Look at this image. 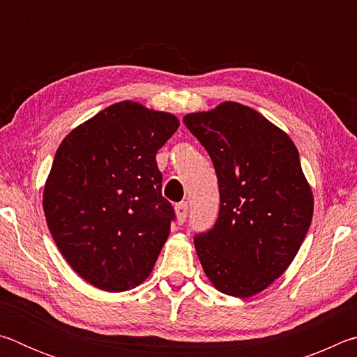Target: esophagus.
I'll use <instances>...</instances> for the list:
<instances>
[{
	"label": "esophagus",
	"mask_w": 357,
	"mask_h": 357,
	"mask_svg": "<svg viewBox=\"0 0 357 357\" xmlns=\"http://www.w3.org/2000/svg\"><path fill=\"white\" fill-rule=\"evenodd\" d=\"M187 209H189V206H187L185 202H181V203L176 204V206H174V211H176V219H178L179 225H183V223L187 219Z\"/></svg>",
	"instance_id": "1"
}]
</instances>
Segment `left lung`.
Here are the masks:
<instances>
[{"mask_svg": "<svg viewBox=\"0 0 357 357\" xmlns=\"http://www.w3.org/2000/svg\"><path fill=\"white\" fill-rule=\"evenodd\" d=\"M213 160L219 215L193 238L204 274L219 291L249 298L285 273L313 215L299 153L285 132L250 107L223 102L184 116Z\"/></svg>", "mask_w": 357, "mask_h": 357, "instance_id": "1", "label": "left lung"}]
</instances>
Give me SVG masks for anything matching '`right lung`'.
I'll use <instances>...</instances> for the list:
<instances>
[{
    "mask_svg": "<svg viewBox=\"0 0 357 357\" xmlns=\"http://www.w3.org/2000/svg\"><path fill=\"white\" fill-rule=\"evenodd\" d=\"M178 128L173 114L124 100L59 144L44 189L47 225L91 285L126 291L153 271L174 220L155 154Z\"/></svg>",
    "mask_w": 357,
    "mask_h": 357,
    "instance_id": "right-lung-1",
    "label": "right lung"
}]
</instances>
